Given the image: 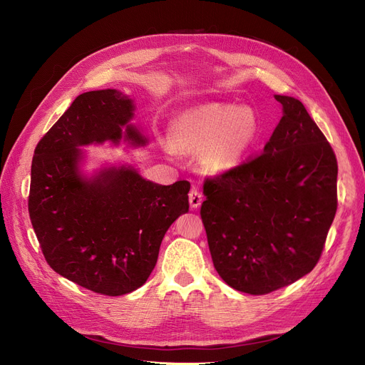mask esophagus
I'll return each instance as SVG.
<instances>
[{"label": "esophagus", "mask_w": 365, "mask_h": 365, "mask_svg": "<svg viewBox=\"0 0 365 365\" xmlns=\"http://www.w3.org/2000/svg\"><path fill=\"white\" fill-rule=\"evenodd\" d=\"M202 202V194L200 192V190L197 187H192L190 189L189 192V204L192 208H198Z\"/></svg>", "instance_id": "1"}]
</instances>
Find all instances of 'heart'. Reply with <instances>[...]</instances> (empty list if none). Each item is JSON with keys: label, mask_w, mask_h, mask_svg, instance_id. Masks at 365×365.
<instances>
[{"label": "heart", "mask_w": 365, "mask_h": 365, "mask_svg": "<svg viewBox=\"0 0 365 365\" xmlns=\"http://www.w3.org/2000/svg\"><path fill=\"white\" fill-rule=\"evenodd\" d=\"M260 138V120L248 106L207 103L182 112L171 124L173 145L201 152L200 163L212 175L237 168Z\"/></svg>", "instance_id": "heart-1"}]
</instances>
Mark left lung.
<instances>
[{"label": "left lung", "mask_w": 365, "mask_h": 365, "mask_svg": "<svg viewBox=\"0 0 365 365\" xmlns=\"http://www.w3.org/2000/svg\"><path fill=\"white\" fill-rule=\"evenodd\" d=\"M275 99L284 115L263 152L207 178L200 212L217 274L255 296L314 269L337 210L331 145L300 101Z\"/></svg>", "instance_id": "obj_1"}]
</instances>
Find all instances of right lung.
Returning a JSON list of instances; mask_svg holds the SVG:
<instances>
[{
	"label": "right lung",
	"mask_w": 365,
	"mask_h": 365,
	"mask_svg": "<svg viewBox=\"0 0 365 365\" xmlns=\"http://www.w3.org/2000/svg\"><path fill=\"white\" fill-rule=\"evenodd\" d=\"M133 102L117 90L76 98L38 142L31 167L28 210L51 269L87 290L123 296L146 282L170 225L187 213L190 183L158 185L130 167L86 180L78 146L118 142ZM127 138L145 145L127 127Z\"/></svg>",
	"instance_id": "1"
}]
</instances>
